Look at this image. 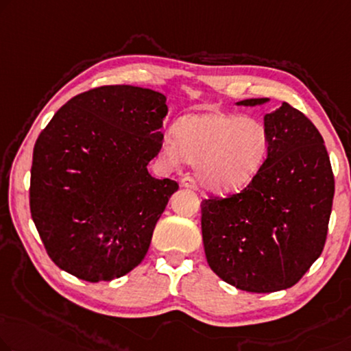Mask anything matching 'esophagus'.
Here are the masks:
<instances>
[{
    "instance_id": "34e87169",
    "label": "esophagus",
    "mask_w": 351,
    "mask_h": 351,
    "mask_svg": "<svg viewBox=\"0 0 351 351\" xmlns=\"http://www.w3.org/2000/svg\"><path fill=\"white\" fill-rule=\"evenodd\" d=\"M181 186H182V187H187V189H193V191L198 189L197 181L193 180L192 176H184V178H182V180H181Z\"/></svg>"
}]
</instances>
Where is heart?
Instances as JSON below:
<instances>
[{
	"mask_svg": "<svg viewBox=\"0 0 351 351\" xmlns=\"http://www.w3.org/2000/svg\"><path fill=\"white\" fill-rule=\"evenodd\" d=\"M269 148L266 128L254 118L205 112L182 117L173 140L164 143L167 158L195 165L200 181L214 192L244 189L258 173Z\"/></svg>",
	"mask_w": 351,
	"mask_h": 351,
	"instance_id": "b5f03b06",
	"label": "heart"
}]
</instances>
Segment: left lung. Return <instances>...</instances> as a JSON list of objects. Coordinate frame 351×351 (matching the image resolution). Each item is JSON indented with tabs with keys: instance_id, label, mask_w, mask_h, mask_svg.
<instances>
[{
	"instance_id": "8db88e82",
	"label": "left lung",
	"mask_w": 351,
	"mask_h": 351,
	"mask_svg": "<svg viewBox=\"0 0 351 351\" xmlns=\"http://www.w3.org/2000/svg\"><path fill=\"white\" fill-rule=\"evenodd\" d=\"M268 99H245L260 106ZM268 156L241 192L202 202L209 268L239 290L290 289L325 247L334 175L323 137L290 104L265 114Z\"/></svg>"
}]
</instances>
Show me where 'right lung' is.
<instances>
[{
	"instance_id": "add662e5",
	"label": "right lung",
	"mask_w": 351,
	"mask_h": 351,
	"mask_svg": "<svg viewBox=\"0 0 351 351\" xmlns=\"http://www.w3.org/2000/svg\"><path fill=\"white\" fill-rule=\"evenodd\" d=\"M167 97L99 86L66 102L33 151L29 209L51 261L88 282L132 271L148 252L173 180L148 164L162 148Z\"/></svg>"
}]
</instances>
